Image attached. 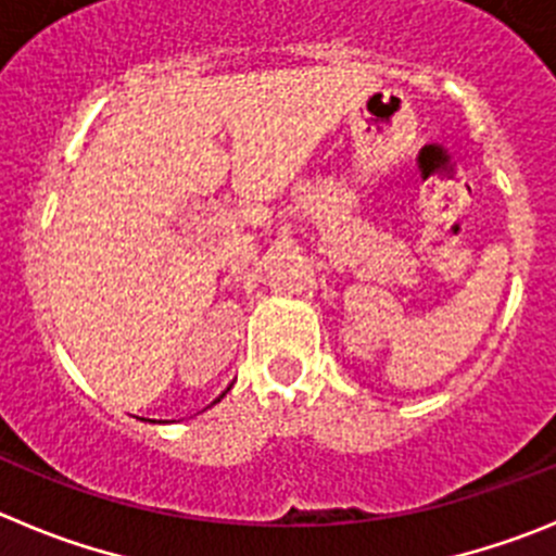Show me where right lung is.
<instances>
[{
    "label": "right lung",
    "mask_w": 556,
    "mask_h": 556,
    "mask_svg": "<svg viewBox=\"0 0 556 556\" xmlns=\"http://www.w3.org/2000/svg\"><path fill=\"white\" fill-rule=\"evenodd\" d=\"M214 403H216V401H214Z\"/></svg>",
    "instance_id": "obj_1"
}]
</instances>
